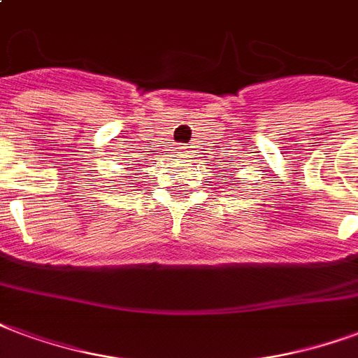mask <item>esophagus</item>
<instances>
[{"instance_id":"1","label":"esophagus","mask_w":358,"mask_h":358,"mask_svg":"<svg viewBox=\"0 0 358 358\" xmlns=\"http://www.w3.org/2000/svg\"><path fill=\"white\" fill-rule=\"evenodd\" d=\"M180 150H182V152H180L182 155H186V153H187V148H180Z\"/></svg>"}]
</instances>
